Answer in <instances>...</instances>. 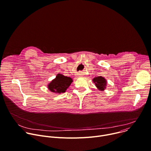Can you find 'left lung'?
<instances>
[{"instance_id": "8db88e82", "label": "left lung", "mask_w": 151, "mask_h": 151, "mask_svg": "<svg viewBox=\"0 0 151 151\" xmlns=\"http://www.w3.org/2000/svg\"><path fill=\"white\" fill-rule=\"evenodd\" d=\"M93 82L95 84L96 88L100 91H104L107 85L106 79L102 76H97L93 79Z\"/></svg>"}]
</instances>
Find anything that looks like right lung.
Here are the masks:
<instances>
[{
    "label": "right lung",
    "mask_w": 151,
    "mask_h": 151,
    "mask_svg": "<svg viewBox=\"0 0 151 151\" xmlns=\"http://www.w3.org/2000/svg\"><path fill=\"white\" fill-rule=\"evenodd\" d=\"M72 82L73 81L71 78L59 73L56 78L52 80L47 86L48 89L51 92L60 93L65 92Z\"/></svg>",
    "instance_id": "1"
}]
</instances>
